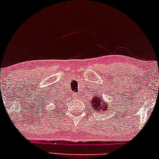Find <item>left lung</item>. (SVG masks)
I'll list each match as a JSON object with an SVG mask.
<instances>
[{"mask_svg": "<svg viewBox=\"0 0 159 159\" xmlns=\"http://www.w3.org/2000/svg\"><path fill=\"white\" fill-rule=\"evenodd\" d=\"M91 105L93 108L94 110H96V111H99V110L106 111L107 110L106 103L103 102L102 97H100V96H98V97H97V96H95L93 99L92 100Z\"/></svg>", "mask_w": 159, "mask_h": 159, "instance_id": "left-lung-1", "label": "left lung"}]
</instances>
